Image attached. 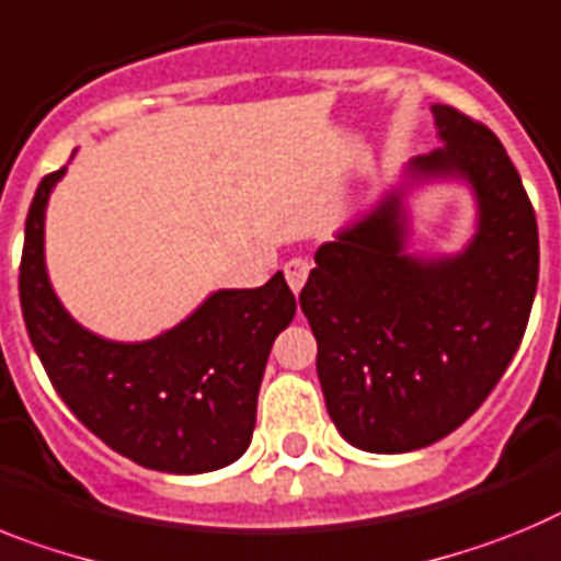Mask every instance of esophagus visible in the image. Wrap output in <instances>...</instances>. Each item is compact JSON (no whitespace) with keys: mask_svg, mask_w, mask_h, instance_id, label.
I'll return each mask as SVG.
<instances>
[{"mask_svg":"<svg viewBox=\"0 0 561 561\" xmlns=\"http://www.w3.org/2000/svg\"><path fill=\"white\" fill-rule=\"evenodd\" d=\"M308 276H310V262L308 260L285 262V279H287V285H290V290H294V294H299L301 287H305Z\"/></svg>","mask_w":561,"mask_h":561,"instance_id":"obj_1","label":"esophagus"}]
</instances>
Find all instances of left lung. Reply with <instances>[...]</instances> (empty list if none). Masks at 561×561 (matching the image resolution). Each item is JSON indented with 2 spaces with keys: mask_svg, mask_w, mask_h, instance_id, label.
Instances as JSON below:
<instances>
[{
  "mask_svg": "<svg viewBox=\"0 0 561 561\" xmlns=\"http://www.w3.org/2000/svg\"><path fill=\"white\" fill-rule=\"evenodd\" d=\"M440 149L412 158L396 186L316 251L299 305L319 344L324 403L355 449L403 455L455 432L514 358L539 279L530 199L483 124L432 104ZM460 182L476 233L455 254L408 251L405 197Z\"/></svg>",
  "mask_w": 561,
  "mask_h": 561,
  "instance_id": "8db88e82",
  "label": "left lung"
}]
</instances>
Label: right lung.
<instances>
[{
	"label": "right lung",
	"instance_id": "right-lung-1",
	"mask_svg": "<svg viewBox=\"0 0 561 561\" xmlns=\"http://www.w3.org/2000/svg\"><path fill=\"white\" fill-rule=\"evenodd\" d=\"M47 174L24 222V328L38 362L72 415L92 435L144 469L206 474L251 446L256 398L274 339L294 321L296 299L282 271L262 287H220L146 341H115L78 324L50 285L45 217Z\"/></svg>",
	"mask_w": 561,
	"mask_h": 561
}]
</instances>
